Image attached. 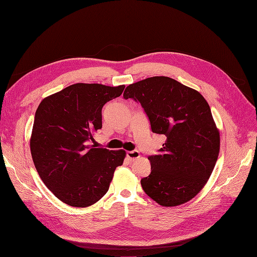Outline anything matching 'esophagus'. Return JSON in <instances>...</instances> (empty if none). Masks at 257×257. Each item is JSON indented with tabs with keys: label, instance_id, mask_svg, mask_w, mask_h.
Segmentation results:
<instances>
[{
	"label": "esophagus",
	"instance_id": "obj_1",
	"mask_svg": "<svg viewBox=\"0 0 257 257\" xmlns=\"http://www.w3.org/2000/svg\"><path fill=\"white\" fill-rule=\"evenodd\" d=\"M140 156H141V154H140V152L137 151V150L127 152V158H128V160H130V161H133V160H136V159L140 158Z\"/></svg>",
	"mask_w": 257,
	"mask_h": 257
}]
</instances>
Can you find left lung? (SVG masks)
<instances>
[{
    "label": "left lung",
    "instance_id": "8db88e82",
    "mask_svg": "<svg viewBox=\"0 0 257 257\" xmlns=\"http://www.w3.org/2000/svg\"><path fill=\"white\" fill-rule=\"evenodd\" d=\"M125 99L140 102L154 133L167 137L151 173L141 180L145 193L161 206L192 200L208 181L220 152V131L202 94L178 81L156 76L132 83Z\"/></svg>",
    "mask_w": 257,
    "mask_h": 257
}]
</instances>
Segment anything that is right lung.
I'll return each instance as SVG.
<instances>
[{
	"instance_id": "1",
	"label": "right lung",
	"mask_w": 257,
	"mask_h": 257,
	"mask_svg": "<svg viewBox=\"0 0 257 257\" xmlns=\"http://www.w3.org/2000/svg\"><path fill=\"white\" fill-rule=\"evenodd\" d=\"M125 85L76 83L40 102L30 150L40 179L63 203L87 207L108 192L125 150L89 145L102 128V107L119 97Z\"/></svg>"
}]
</instances>
